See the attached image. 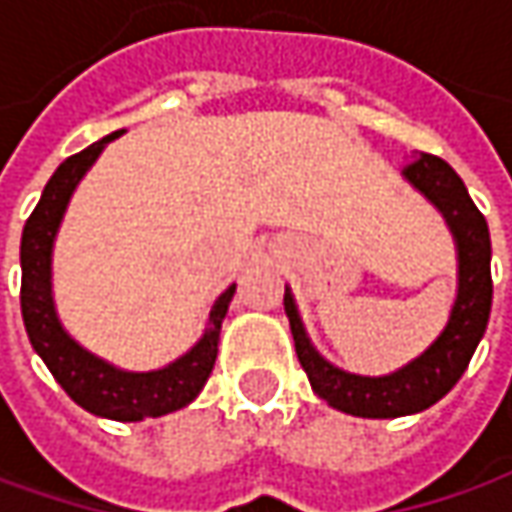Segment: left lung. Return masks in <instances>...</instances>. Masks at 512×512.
<instances>
[{
  "mask_svg": "<svg viewBox=\"0 0 512 512\" xmlns=\"http://www.w3.org/2000/svg\"><path fill=\"white\" fill-rule=\"evenodd\" d=\"M413 162L402 176L422 193L430 205L442 213L444 225L456 245V302L450 307V319L433 344L419 353L413 362L387 376H359L330 364L313 347L305 322L299 316L296 299L285 287V313L290 333L296 342V356L305 367L310 387L330 407L362 416V419H399L422 413L430 404L444 399L462 379L476 347L482 342L490 305H493V279H490V230L473 205L459 173L439 156L413 153Z\"/></svg>",
  "mask_w": 512,
  "mask_h": 512,
  "instance_id": "left-lung-1",
  "label": "left lung"
}]
</instances>
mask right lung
<instances>
[{
    "label": "right lung",
    "instance_id": "right-lung-1",
    "mask_svg": "<svg viewBox=\"0 0 512 512\" xmlns=\"http://www.w3.org/2000/svg\"><path fill=\"white\" fill-rule=\"evenodd\" d=\"M125 130H116L105 139L93 142L82 153L65 159L50 182L42 190L39 205L33 207L30 219L22 230V319L33 344V350L48 364L53 379L62 384L79 407H85L93 416L113 419V422H142L173 413L179 407L193 402L207 376L216 364L219 353V333L227 316L230 299L236 285H230L213 302L207 313V327L202 339L182 353L176 362L165 364L159 370H122L116 364L93 356L82 344L70 336L65 325L59 322L56 302H53V245L56 233L62 227L65 210L70 205L73 190L93 168L99 153L108 142L119 139Z\"/></svg>",
    "mask_w": 512,
    "mask_h": 512
}]
</instances>
